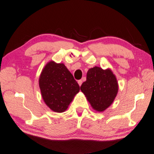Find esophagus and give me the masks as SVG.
I'll list each match as a JSON object with an SVG mask.
<instances>
[{"mask_svg":"<svg viewBox=\"0 0 154 154\" xmlns=\"http://www.w3.org/2000/svg\"><path fill=\"white\" fill-rule=\"evenodd\" d=\"M77 82H78V84H79V86H80L82 85V82H82V80H79V81H78Z\"/></svg>","mask_w":154,"mask_h":154,"instance_id":"34e87169","label":"esophagus"}]
</instances>
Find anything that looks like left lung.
<instances>
[{
  "instance_id": "obj_1",
  "label": "left lung",
  "mask_w": 154,
  "mask_h": 154,
  "mask_svg": "<svg viewBox=\"0 0 154 154\" xmlns=\"http://www.w3.org/2000/svg\"><path fill=\"white\" fill-rule=\"evenodd\" d=\"M80 89L92 108L102 112L113 104L118 92V83L110 68L104 70L95 66L88 70L86 81Z\"/></svg>"
}]
</instances>
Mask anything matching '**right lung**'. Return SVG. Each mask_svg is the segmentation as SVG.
I'll return each mask as SVG.
<instances>
[{
	"label": "right lung",
	"instance_id": "right-lung-1",
	"mask_svg": "<svg viewBox=\"0 0 154 154\" xmlns=\"http://www.w3.org/2000/svg\"><path fill=\"white\" fill-rule=\"evenodd\" d=\"M38 84L45 104L57 113L66 111L79 91V84L66 66L54 61L43 68Z\"/></svg>",
	"mask_w": 154,
	"mask_h": 154
}]
</instances>
